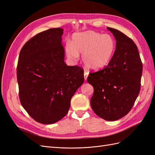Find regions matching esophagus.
Wrapping results in <instances>:
<instances>
[{
    "label": "esophagus",
    "mask_w": 155,
    "mask_h": 155,
    "mask_svg": "<svg viewBox=\"0 0 155 155\" xmlns=\"http://www.w3.org/2000/svg\"><path fill=\"white\" fill-rule=\"evenodd\" d=\"M88 76V72L87 71L84 72V78H85V80H87Z\"/></svg>",
    "instance_id": "1"
}]
</instances>
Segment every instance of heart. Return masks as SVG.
<instances>
[{"label": "heart", "instance_id": "1", "mask_svg": "<svg viewBox=\"0 0 155 155\" xmlns=\"http://www.w3.org/2000/svg\"><path fill=\"white\" fill-rule=\"evenodd\" d=\"M116 49V42L111 35L88 30L75 34L66 51L74 61L78 59L79 53L83 54V61L87 67L100 69L110 63Z\"/></svg>", "mask_w": 155, "mask_h": 155}]
</instances>
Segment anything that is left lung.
Listing matches in <instances>:
<instances>
[{
  "mask_svg": "<svg viewBox=\"0 0 155 155\" xmlns=\"http://www.w3.org/2000/svg\"><path fill=\"white\" fill-rule=\"evenodd\" d=\"M116 40V49L104 68L90 72L87 81L94 87L93 111L100 118L115 121L127 114L141 87L142 63L133 41L122 32L107 27Z\"/></svg>",
  "mask_w": 155,
  "mask_h": 155,
  "instance_id": "left-lung-1",
  "label": "left lung"
}]
</instances>
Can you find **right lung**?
<instances>
[{
    "mask_svg": "<svg viewBox=\"0 0 155 155\" xmlns=\"http://www.w3.org/2000/svg\"><path fill=\"white\" fill-rule=\"evenodd\" d=\"M63 30L51 28L28 41L17 67L21 104L31 118L51 124L67 114L74 93L84 81V70L64 62Z\"/></svg>",
    "mask_w": 155,
    "mask_h": 155,
    "instance_id": "1",
    "label": "right lung"
}]
</instances>
